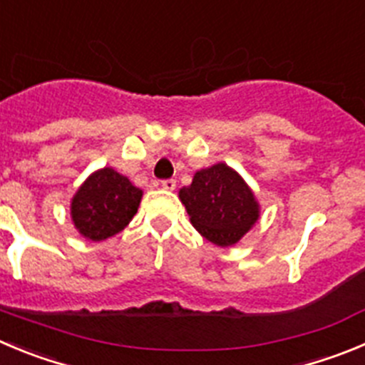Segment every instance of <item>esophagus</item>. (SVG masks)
Listing matches in <instances>:
<instances>
[{
	"label": "esophagus",
	"instance_id": "1",
	"mask_svg": "<svg viewBox=\"0 0 365 365\" xmlns=\"http://www.w3.org/2000/svg\"><path fill=\"white\" fill-rule=\"evenodd\" d=\"M162 187H163V189H165V190H175L176 180H173V178L162 180Z\"/></svg>",
	"mask_w": 365,
	"mask_h": 365
}]
</instances>
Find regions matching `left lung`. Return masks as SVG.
<instances>
[{
    "label": "left lung",
    "mask_w": 365,
    "mask_h": 365,
    "mask_svg": "<svg viewBox=\"0 0 365 365\" xmlns=\"http://www.w3.org/2000/svg\"><path fill=\"white\" fill-rule=\"evenodd\" d=\"M190 223L217 247L236 245L259 220V203L243 178L227 163H216L194 175L180 189Z\"/></svg>",
    "instance_id": "1"
}]
</instances>
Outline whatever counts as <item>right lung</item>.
<instances>
[{
    "mask_svg": "<svg viewBox=\"0 0 365 365\" xmlns=\"http://www.w3.org/2000/svg\"><path fill=\"white\" fill-rule=\"evenodd\" d=\"M142 190L111 167L88 176L71 198V220L86 240L104 241L124 230L138 210Z\"/></svg>",
    "mask_w": 365,
    "mask_h": 365,
    "instance_id": "right-lung-1",
    "label": "right lung"
}]
</instances>
